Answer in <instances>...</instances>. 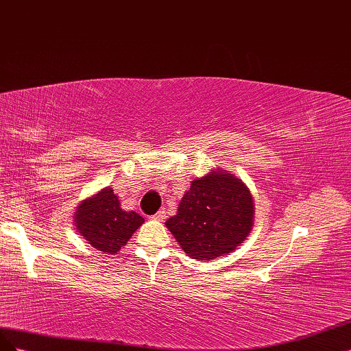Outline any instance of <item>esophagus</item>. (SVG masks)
<instances>
[{"instance_id": "esophagus-1", "label": "esophagus", "mask_w": 351, "mask_h": 351, "mask_svg": "<svg viewBox=\"0 0 351 351\" xmlns=\"http://www.w3.org/2000/svg\"><path fill=\"white\" fill-rule=\"evenodd\" d=\"M165 217H166L165 210H160V212H157V213L153 216V219H154V220H163Z\"/></svg>"}]
</instances>
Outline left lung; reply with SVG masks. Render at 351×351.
I'll list each match as a JSON object with an SVG mask.
<instances>
[{"label": "left lung", "instance_id": "left-lung-1", "mask_svg": "<svg viewBox=\"0 0 351 351\" xmlns=\"http://www.w3.org/2000/svg\"><path fill=\"white\" fill-rule=\"evenodd\" d=\"M254 199L248 186L223 169L191 181L166 226L191 258L232 253L252 232Z\"/></svg>", "mask_w": 351, "mask_h": 351}]
</instances>
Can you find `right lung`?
Instances as JSON below:
<instances>
[{"label": "right lung", "instance_id": "1", "mask_svg": "<svg viewBox=\"0 0 351 351\" xmlns=\"http://www.w3.org/2000/svg\"><path fill=\"white\" fill-rule=\"evenodd\" d=\"M73 223L86 244L104 254H116L144 223V217L120 207L113 188L106 186L82 199L76 207Z\"/></svg>", "mask_w": 351, "mask_h": 351}]
</instances>
